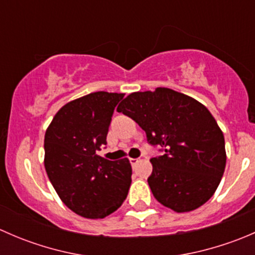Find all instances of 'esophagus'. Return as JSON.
<instances>
[{
	"label": "esophagus",
	"mask_w": 255,
	"mask_h": 255,
	"mask_svg": "<svg viewBox=\"0 0 255 255\" xmlns=\"http://www.w3.org/2000/svg\"><path fill=\"white\" fill-rule=\"evenodd\" d=\"M129 161H130V165L135 166V165H137L138 161H139V159H137V158H130Z\"/></svg>",
	"instance_id": "1"
}]
</instances>
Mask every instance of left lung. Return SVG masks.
<instances>
[{
  "label": "left lung",
  "instance_id": "obj_1",
  "mask_svg": "<svg viewBox=\"0 0 255 255\" xmlns=\"http://www.w3.org/2000/svg\"><path fill=\"white\" fill-rule=\"evenodd\" d=\"M145 132L163 155L151 158L154 197L175 212L196 210L212 197L226 168L225 137L206 107L166 87L133 92L117 107Z\"/></svg>",
  "mask_w": 255,
  "mask_h": 255
}]
</instances>
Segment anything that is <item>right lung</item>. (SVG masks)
Masks as SVG:
<instances>
[{"label":"right lung","instance_id":"obj_1","mask_svg":"<svg viewBox=\"0 0 255 255\" xmlns=\"http://www.w3.org/2000/svg\"><path fill=\"white\" fill-rule=\"evenodd\" d=\"M125 94L97 91L68 102L44 138V166L61 201L85 218H105L121 207L132 182L127 158L97 155L106 145L113 111Z\"/></svg>","mask_w":255,"mask_h":255}]
</instances>
